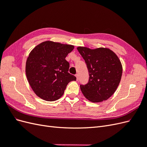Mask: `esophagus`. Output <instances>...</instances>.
<instances>
[{
	"instance_id": "esophagus-1",
	"label": "esophagus",
	"mask_w": 147,
	"mask_h": 147,
	"mask_svg": "<svg viewBox=\"0 0 147 147\" xmlns=\"http://www.w3.org/2000/svg\"><path fill=\"white\" fill-rule=\"evenodd\" d=\"M75 77H76L77 80L78 81V74H76V75H75Z\"/></svg>"
}]
</instances>
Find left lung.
<instances>
[{"label": "left lung", "mask_w": 147, "mask_h": 147, "mask_svg": "<svg viewBox=\"0 0 147 147\" xmlns=\"http://www.w3.org/2000/svg\"><path fill=\"white\" fill-rule=\"evenodd\" d=\"M77 50L85 61L90 75L88 83L80 85L83 94L92 102L107 100L114 94L121 81V61L109 48L78 47Z\"/></svg>", "instance_id": "1"}]
</instances>
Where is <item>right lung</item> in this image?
<instances>
[{
  "instance_id": "obj_1",
  "label": "right lung",
  "mask_w": 147,
  "mask_h": 147,
  "mask_svg": "<svg viewBox=\"0 0 147 147\" xmlns=\"http://www.w3.org/2000/svg\"><path fill=\"white\" fill-rule=\"evenodd\" d=\"M74 46L53 41L38 44L29 53L26 63L28 81L40 98L55 101L63 95L67 84L76 80L68 71L65 57Z\"/></svg>"
}]
</instances>
